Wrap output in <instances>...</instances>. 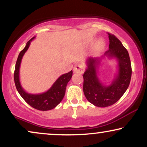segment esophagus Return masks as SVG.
<instances>
[{
    "instance_id": "1",
    "label": "esophagus",
    "mask_w": 147,
    "mask_h": 147,
    "mask_svg": "<svg viewBox=\"0 0 147 147\" xmlns=\"http://www.w3.org/2000/svg\"><path fill=\"white\" fill-rule=\"evenodd\" d=\"M85 71V67L83 64L82 63H77L76 64L75 66L74 67V71L76 73H83Z\"/></svg>"
}]
</instances>
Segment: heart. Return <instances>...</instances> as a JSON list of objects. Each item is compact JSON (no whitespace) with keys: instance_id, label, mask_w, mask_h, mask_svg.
I'll return each mask as SVG.
<instances>
[{"instance_id":"heart-1","label":"heart","mask_w":147,"mask_h":147,"mask_svg":"<svg viewBox=\"0 0 147 147\" xmlns=\"http://www.w3.org/2000/svg\"><path fill=\"white\" fill-rule=\"evenodd\" d=\"M104 47V43L102 41H98L96 43L95 47H94V49L96 51H100V50H102V48Z\"/></svg>"}]
</instances>
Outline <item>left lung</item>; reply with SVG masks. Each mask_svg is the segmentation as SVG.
<instances>
[{
	"mask_svg": "<svg viewBox=\"0 0 147 147\" xmlns=\"http://www.w3.org/2000/svg\"><path fill=\"white\" fill-rule=\"evenodd\" d=\"M109 49L100 58H88L84 72L83 90L86 99L98 107L104 108L115 104L129 86L132 68L129 54L117 37L108 33ZM115 58L118 61V72L109 85H104L98 79L97 67L104 57Z\"/></svg>",
	"mask_w": 147,
	"mask_h": 147,
	"instance_id": "1",
	"label": "left lung"
}]
</instances>
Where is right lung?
<instances>
[{
  "label": "right lung",
  "mask_w": 147,
  "mask_h": 147,
  "mask_svg": "<svg viewBox=\"0 0 147 147\" xmlns=\"http://www.w3.org/2000/svg\"><path fill=\"white\" fill-rule=\"evenodd\" d=\"M34 38L35 37L27 42L25 47L20 52L18 56L14 73V80L18 92L28 104L37 110L47 111L55 108L63 100L65 96L66 86L71 80L73 71L71 70L67 74L61 75L47 92L37 94H29L25 92L22 88L19 80L20 65L24 54L29 49L31 42L34 39Z\"/></svg>",
  "instance_id": "1"
}]
</instances>
